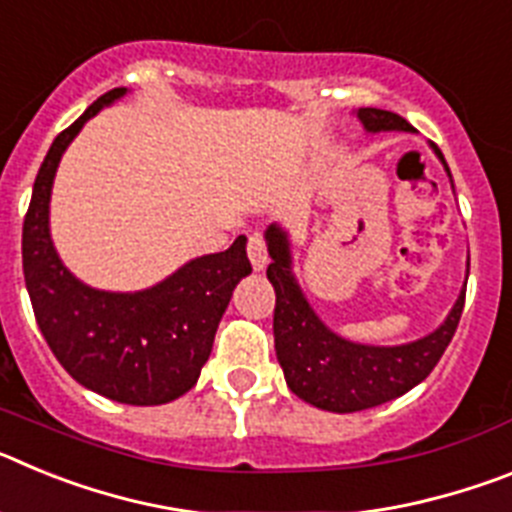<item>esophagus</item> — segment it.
Instances as JSON below:
<instances>
[{"mask_svg": "<svg viewBox=\"0 0 512 512\" xmlns=\"http://www.w3.org/2000/svg\"><path fill=\"white\" fill-rule=\"evenodd\" d=\"M248 259H251L253 271H264L269 266V253H266V243L259 233H253L248 238Z\"/></svg>", "mask_w": 512, "mask_h": 512, "instance_id": "obj_1", "label": "esophagus"}]
</instances>
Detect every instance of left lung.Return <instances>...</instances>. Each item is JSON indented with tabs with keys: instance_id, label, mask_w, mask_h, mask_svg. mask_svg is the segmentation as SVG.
<instances>
[{
	"instance_id": "8db88e82",
	"label": "left lung",
	"mask_w": 512,
	"mask_h": 512,
	"mask_svg": "<svg viewBox=\"0 0 512 512\" xmlns=\"http://www.w3.org/2000/svg\"><path fill=\"white\" fill-rule=\"evenodd\" d=\"M354 115L369 135L413 133V125L390 110L359 107ZM431 148L451 179L443 153L433 143ZM451 189H454V179H451ZM264 238L271 256L266 277L277 292L274 348H277L287 387L300 400L328 413H359V410L377 408L382 402L405 395L433 372V366L438 364L454 338L461 310H464L469 261L464 287L438 328L408 343L374 346V343H359L338 336L315 312L297 282L292 238L282 223H271Z\"/></svg>"
}]
</instances>
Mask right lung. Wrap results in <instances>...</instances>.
<instances>
[{
  "instance_id": "right-lung-1",
  "label": "right lung",
  "mask_w": 512,
  "mask_h": 512,
  "mask_svg": "<svg viewBox=\"0 0 512 512\" xmlns=\"http://www.w3.org/2000/svg\"><path fill=\"white\" fill-rule=\"evenodd\" d=\"M128 87L102 94L53 140L22 225V271L35 320L53 356L81 387L122 405H166L200 379L235 284L251 274L246 235L228 251L182 264L153 287L110 292L81 282L51 238V194L71 140Z\"/></svg>"
}]
</instances>
